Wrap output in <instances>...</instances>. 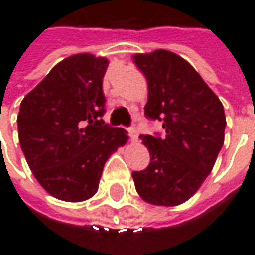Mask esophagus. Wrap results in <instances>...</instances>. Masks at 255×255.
Masks as SVG:
<instances>
[{
  "label": "esophagus",
  "mask_w": 255,
  "mask_h": 255,
  "mask_svg": "<svg viewBox=\"0 0 255 255\" xmlns=\"http://www.w3.org/2000/svg\"><path fill=\"white\" fill-rule=\"evenodd\" d=\"M128 133H129V137L132 139L133 142H134V140H137V137H139V130H137V128H136V126H130V128H128Z\"/></svg>",
  "instance_id": "esophagus-1"
}]
</instances>
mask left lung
I'll return each instance as SVG.
<instances>
[{"label":"left lung","instance_id":"left-lung-1","mask_svg":"<svg viewBox=\"0 0 255 255\" xmlns=\"http://www.w3.org/2000/svg\"><path fill=\"white\" fill-rule=\"evenodd\" d=\"M149 86L144 116L160 121L163 136L142 134L149 166L133 171L136 190L156 206H177L199 190L224 143L220 99L187 61L170 51L133 56Z\"/></svg>","mask_w":255,"mask_h":255}]
</instances>
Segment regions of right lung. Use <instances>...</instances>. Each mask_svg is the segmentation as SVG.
Listing matches in <instances>:
<instances>
[{
    "label": "right lung",
    "instance_id": "1",
    "mask_svg": "<svg viewBox=\"0 0 255 255\" xmlns=\"http://www.w3.org/2000/svg\"><path fill=\"white\" fill-rule=\"evenodd\" d=\"M106 58L61 61L21 102L18 136L35 179L54 197L84 201L98 191L103 166L128 136L105 123Z\"/></svg>",
    "mask_w": 255,
    "mask_h": 255
}]
</instances>
